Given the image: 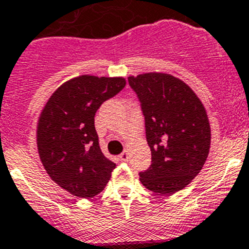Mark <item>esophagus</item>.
<instances>
[{
    "instance_id": "34e87169",
    "label": "esophagus",
    "mask_w": 249,
    "mask_h": 249,
    "mask_svg": "<svg viewBox=\"0 0 249 249\" xmlns=\"http://www.w3.org/2000/svg\"><path fill=\"white\" fill-rule=\"evenodd\" d=\"M119 159H120V161H122V162H127V160H129V156H127L126 151H124V152L120 155Z\"/></svg>"
}]
</instances>
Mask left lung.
<instances>
[{"mask_svg":"<svg viewBox=\"0 0 249 249\" xmlns=\"http://www.w3.org/2000/svg\"><path fill=\"white\" fill-rule=\"evenodd\" d=\"M145 118L151 164L140 172L147 189L168 195L183 189L203 168L210 148V124L200 99L179 78L143 73L127 78Z\"/></svg>","mask_w":249,"mask_h":249,"instance_id":"obj_1","label":"left lung"}]
</instances>
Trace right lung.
I'll return each instance as SVG.
<instances>
[{
  "label": "right lung",
  "mask_w": 249,
  "mask_h": 249,
  "mask_svg": "<svg viewBox=\"0 0 249 249\" xmlns=\"http://www.w3.org/2000/svg\"><path fill=\"white\" fill-rule=\"evenodd\" d=\"M125 85L122 77L72 78L55 90L41 113L36 145L44 168L75 196L93 198L110 179L115 163L102 152L94 115Z\"/></svg>",
  "instance_id": "obj_1"
}]
</instances>
